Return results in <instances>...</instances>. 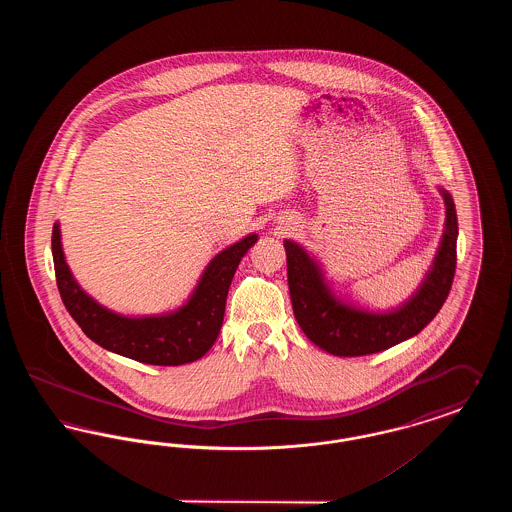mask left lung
<instances>
[{
    "label": "left lung",
    "mask_w": 512,
    "mask_h": 512,
    "mask_svg": "<svg viewBox=\"0 0 512 512\" xmlns=\"http://www.w3.org/2000/svg\"><path fill=\"white\" fill-rule=\"evenodd\" d=\"M441 195L447 219L434 267L413 299L388 315L357 311L336 301L317 263L303 247L286 240L293 315L309 340L338 357H361L413 338L434 320L453 286L459 234L455 203L445 190Z\"/></svg>",
    "instance_id": "1"
}]
</instances>
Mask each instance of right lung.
<instances>
[{
    "instance_id": "add662e5",
    "label": "right lung",
    "mask_w": 512,
    "mask_h": 512,
    "mask_svg": "<svg viewBox=\"0 0 512 512\" xmlns=\"http://www.w3.org/2000/svg\"><path fill=\"white\" fill-rule=\"evenodd\" d=\"M255 242L257 236L251 234L220 251L182 309L165 317L147 318L115 315L80 290L65 263L59 224L53 226L51 253L61 299L90 340L138 363L178 366L201 359L219 338L228 288L242 257Z\"/></svg>"
}]
</instances>
